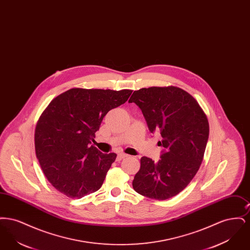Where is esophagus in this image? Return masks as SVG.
I'll return each instance as SVG.
<instances>
[{"mask_svg":"<svg viewBox=\"0 0 250 250\" xmlns=\"http://www.w3.org/2000/svg\"><path fill=\"white\" fill-rule=\"evenodd\" d=\"M126 156H128V155H125V154H124V153H120L117 155V161H120V160H122L123 158H125V157H126Z\"/></svg>","mask_w":250,"mask_h":250,"instance_id":"1","label":"esophagus"}]
</instances>
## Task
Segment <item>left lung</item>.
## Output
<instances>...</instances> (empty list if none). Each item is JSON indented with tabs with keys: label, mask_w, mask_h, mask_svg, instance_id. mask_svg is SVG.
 Masks as SVG:
<instances>
[{
	"label": "left lung",
	"mask_w": 250,
	"mask_h": 250,
	"mask_svg": "<svg viewBox=\"0 0 250 250\" xmlns=\"http://www.w3.org/2000/svg\"><path fill=\"white\" fill-rule=\"evenodd\" d=\"M128 102L141 108L151 133H160L164 147L157 162L142 157L133 188L158 201L172 198L187 188L202 164L209 137L207 117L192 95L174 86L140 89Z\"/></svg>",
	"instance_id": "8db88e82"
}]
</instances>
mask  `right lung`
Masks as SVG:
<instances>
[{"instance_id":"obj_1","label":"right lung","mask_w":250,"mask_h":250,"mask_svg":"<svg viewBox=\"0 0 250 250\" xmlns=\"http://www.w3.org/2000/svg\"><path fill=\"white\" fill-rule=\"evenodd\" d=\"M131 90L73 88L55 97L36 125V157L48 182L71 199L98 190L115 161L90 146L107 112L125 103Z\"/></svg>"}]
</instances>
